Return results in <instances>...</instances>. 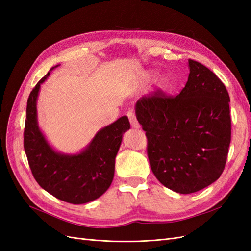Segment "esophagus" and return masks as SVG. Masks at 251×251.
I'll list each match as a JSON object with an SVG mask.
<instances>
[{"instance_id": "34e87169", "label": "esophagus", "mask_w": 251, "mask_h": 251, "mask_svg": "<svg viewBox=\"0 0 251 251\" xmlns=\"http://www.w3.org/2000/svg\"><path fill=\"white\" fill-rule=\"evenodd\" d=\"M126 116H127L128 120H130L131 126H132L133 127H139V123H138L137 118H136L134 109H128L127 112H126Z\"/></svg>"}]
</instances>
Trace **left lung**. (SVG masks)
<instances>
[{
  "label": "left lung",
  "instance_id": "obj_1",
  "mask_svg": "<svg viewBox=\"0 0 251 251\" xmlns=\"http://www.w3.org/2000/svg\"><path fill=\"white\" fill-rule=\"evenodd\" d=\"M188 79L177 96L157 89L136 103L151 170L179 194L196 193L220 178L231 139L224 83L199 62L188 59Z\"/></svg>",
  "mask_w": 251,
  "mask_h": 251
}]
</instances>
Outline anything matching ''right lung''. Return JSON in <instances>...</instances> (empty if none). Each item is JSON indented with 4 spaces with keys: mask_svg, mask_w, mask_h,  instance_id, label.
I'll use <instances>...</instances> for the list:
<instances>
[{
    "mask_svg": "<svg viewBox=\"0 0 251 251\" xmlns=\"http://www.w3.org/2000/svg\"><path fill=\"white\" fill-rule=\"evenodd\" d=\"M36 83L27 101L24 149L30 170L37 183L55 198L71 204L93 201L110 187L115 157L123 135L130 128L126 116L103 127L90 146L77 155H63L53 150L37 126L36 98L41 83Z\"/></svg>",
    "mask_w": 251,
    "mask_h": 251,
    "instance_id": "add662e5",
    "label": "right lung"
}]
</instances>
